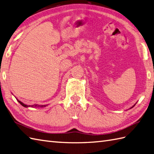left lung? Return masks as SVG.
I'll use <instances>...</instances> for the list:
<instances>
[{
	"mask_svg": "<svg viewBox=\"0 0 154 154\" xmlns=\"http://www.w3.org/2000/svg\"><path fill=\"white\" fill-rule=\"evenodd\" d=\"M136 103H137V102H136ZM136 103H135V104H134V105H133V106H132V107H131V108H130V109H132V107H134V106H135V105H136Z\"/></svg>",
	"mask_w": 154,
	"mask_h": 154,
	"instance_id": "1",
	"label": "left lung"
}]
</instances>
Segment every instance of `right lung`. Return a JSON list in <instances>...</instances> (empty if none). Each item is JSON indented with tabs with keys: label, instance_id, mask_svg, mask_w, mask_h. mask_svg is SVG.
Returning a JSON list of instances; mask_svg holds the SVG:
<instances>
[{
	"label": "right lung",
	"instance_id": "1",
	"mask_svg": "<svg viewBox=\"0 0 154 154\" xmlns=\"http://www.w3.org/2000/svg\"><path fill=\"white\" fill-rule=\"evenodd\" d=\"M16 99L17 100V101H18L19 103L21 104L23 107H24L26 108H28V107H32V108H38V107H46L47 105H38V104H34V105H26L23 103H22V101H20V100H18V99H17L16 97Z\"/></svg>",
	"mask_w": 154,
	"mask_h": 154
}]
</instances>
